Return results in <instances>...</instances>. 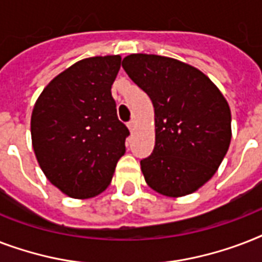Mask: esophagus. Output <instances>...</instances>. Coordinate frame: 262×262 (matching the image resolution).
I'll use <instances>...</instances> for the list:
<instances>
[{
    "label": "esophagus",
    "instance_id": "1",
    "mask_svg": "<svg viewBox=\"0 0 262 262\" xmlns=\"http://www.w3.org/2000/svg\"><path fill=\"white\" fill-rule=\"evenodd\" d=\"M127 127H129V130H130V132L135 130V121H133V119L127 122Z\"/></svg>",
    "mask_w": 262,
    "mask_h": 262
}]
</instances>
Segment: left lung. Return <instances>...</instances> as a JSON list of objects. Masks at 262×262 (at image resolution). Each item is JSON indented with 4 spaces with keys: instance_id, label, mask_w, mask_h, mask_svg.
<instances>
[{
    "instance_id": "1",
    "label": "left lung",
    "mask_w": 262,
    "mask_h": 262,
    "mask_svg": "<svg viewBox=\"0 0 262 262\" xmlns=\"http://www.w3.org/2000/svg\"><path fill=\"white\" fill-rule=\"evenodd\" d=\"M122 68L155 108V148L140 162L144 178L160 194H190L213 177L228 151L227 100L203 72L178 59L130 54Z\"/></svg>"
}]
</instances>
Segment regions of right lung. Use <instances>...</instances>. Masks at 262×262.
<instances>
[{
	"label": "right lung",
	"mask_w": 262,
	"mask_h": 262,
	"mask_svg": "<svg viewBox=\"0 0 262 262\" xmlns=\"http://www.w3.org/2000/svg\"><path fill=\"white\" fill-rule=\"evenodd\" d=\"M119 55L81 59L51 80L31 117L32 147L42 171L73 199L110 185L129 130L117 117L111 85Z\"/></svg>",
	"instance_id": "right-lung-1"
}]
</instances>
